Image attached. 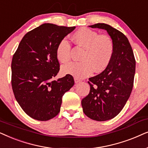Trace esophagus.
Returning a JSON list of instances; mask_svg holds the SVG:
<instances>
[{"mask_svg": "<svg viewBox=\"0 0 148 148\" xmlns=\"http://www.w3.org/2000/svg\"><path fill=\"white\" fill-rule=\"evenodd\" d=\"M74 82H75V83H78V82H80V80L77 78H74Z\"/></svg>", "mask_w": 148, "mask_h": 148, "instance_id": "34e87169", "label": "esophagus"}]
</instances>
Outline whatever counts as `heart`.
<instances>
[{"label": "heart", "mask_w": 148, "mask_h": 148, "mask_svg": "<svg viewBox=\"0 0 148 148\" xmlns=\"http://www.w3.org/2000/svg\"><path fill=\"white\" fill-rule=\"evenodd\" d=\"M72 39L77 46L84 49L80 62H72L62 67V72L77 78L86 77L95 71L99 72L107 68L114 53V43L106 34L99 35L97 32L82 27L74 33ZM71 45L62 39L56 49L59 62L67 63L70 60Z\"/></svg>", "instance_id": "heart-1"}]
</instances>
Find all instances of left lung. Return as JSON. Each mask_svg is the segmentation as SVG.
<instances>
[{"label": "left lung", "mask_w": 148, "mask_h": 148, "mask_svg": "<svg viewBox=\"0 0 148 148\" xmlns=\"http://www.w3.org/2000/svg\"><path fill=\"white\" fill-rule=\"evenodd\" d=\"M107 31L114 43L109 65L89 78L90 92L81 101L84 113L90 119L106 121L119 114L129 99L133 86L135 60L129 41L121 32L106 23L89 25Z\"/></svg>", "instance_id": "8db88e82"}]
</instances>
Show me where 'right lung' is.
I'll list each match as a JSON object with an SVG mask.
<instances>
[{"instance_id": "add662e5", "label": "right lung", "mask_w": 148, "mask_h": 148, "mask_svg": "<svg viewBox=\"0 0 148 148\" xmlns=\"http://www.w3.org/2000/svg\"><path fill=\"white\" fill-rule=\"evenodd\" d=\"M43 23L23 37L11 62V85L19 105L29 116L49 121L59 114L62 97L74 84L72 76L53 80L60 71L58 43L75 29Z\"/></svg>"}]
</instances>
